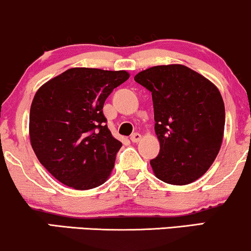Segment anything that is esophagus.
<instances>
[{
    "label": "esophagus",
    "mask_w": 251,
    "mask_h": 251,
    "mask_svg": "<svg viewBox=\"0 0 251 251\" xmlns=\"http://www.w3.org/2000/svg\"><path fill=\"white\" fill-rule=\"evenodd\" d=\"M140 140H141V135L138 134V132H134V134H132L130 136V141H131V142H134V143L138 142Z\"/></svg>",
    "instance_id": "34e87169"
}]
</instances>
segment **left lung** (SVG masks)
Segmentation results:
<instances>
[{
    "mask_svg": "<svg viewBox=\"0 0 251 251\" xmlns=\"http://www.w3.org/2000/svg\"><path fill=\"white\" fill-rule=\"evenodd\" d=\"M152 97L160 152L150 161L155 176L184 185L204 175L219 154L226 110L220 90L182 64L156 66L135 76Z\"/></svg>",
    "mask_w": 251,
    "mask_h": 251,
    "instance_id": "8db88e82",
    "label": "left lung"
}]
</instances>
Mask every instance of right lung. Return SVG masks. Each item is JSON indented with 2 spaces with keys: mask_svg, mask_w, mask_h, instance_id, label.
Here are the masks:
<instances>
[{
  "mask_svg": "<svg viewBox=\"0 0 251 251\" xmlns=\"http://www.w3.org/2000/svg\"><path fill=\"white\" fill-rule=\"evenodd\" d=\"M126 70L72 68L35 94L29 136L38 161L61 183L77 190L107 181L122 143L108 129L105 100L129 78Z\"/></svg>",
  "mask_w": 251,
  "mask_h": 251,
  "instance_id": "1",
  "label": "right lung"
}]
</instances>
